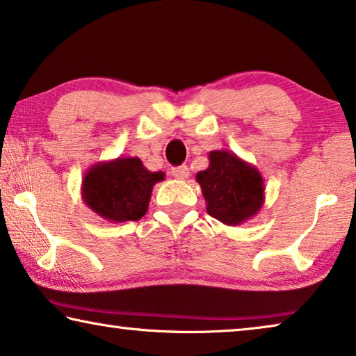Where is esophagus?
<instances>
[{
  "instance_id": "obj_1",
  "label": "esophagus",
  "mask_w": 356,
  "mask_h": 356,
  "mask_svg": "<svg viewBox=\"0 0 356 356\" xmlns=\"http://www.w3.org/2000/svg\"><path fill=\"white\" fill-rule=\"evenodd\" d=\"M172 176L179 179V180H185L188 177V168L187 166H177V168H172Z\"/></svg>"
}]
</instances>
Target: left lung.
I'll return each mask as SVG.
<instances>
[{"label": "left lung", "instance_id": "obj_1", "mask_svg": "<svg viewBox=\"0 0 356 356\" xmlns=\"http://www.w3.org/2000/svg\"><path fill=\"white\" fill-rule=\"evenodd\" d=\"M206 211L228 227L255 217L264 204V182L258 169L234 152H209V168L196 174Z\"/></svg>", "mask_w": 356, "mask_h": 356}]
</instances>
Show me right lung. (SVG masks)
Returning a JSON list of instances; mask_svg holds the SVG:
<instances>
[{"label":"right lung","instance_id":"add662e5","mask_svg":"<svg viewBox=\"0 0 356 356\" xmlns=\"http://www.w3.org/2000/svg\"><path fill=\"white\" fill-rule=\"evenodd\" d=\"M165 180V172H152L138 156H118L99 161L82 179V200L107 222H136L149 209L155 184Z\"/></svg>","mask_w":356,"mask_h":356}]
</instances>
